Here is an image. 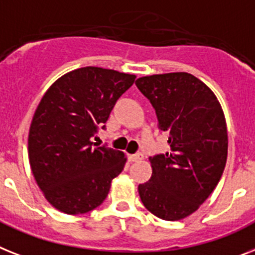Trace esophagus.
Segmentation results:
<instances>
[{
    "label": "esophagus",
    "instance_id": "obj_1",
    "mask_svg": "<svg viewBox=\"0 0 255 255\" xmlns=\"http://www.w3.org/2000/svg\"><path fill=\"white\" fill-rule=\"evenodd\" d=\"M142 158H144L142 153H137V154H132V155H129L128 159L131 160V162H137V160H141Z\"/></svg>",
    "mask_w": 255,
    "mask_h": 255
}]
</instances>
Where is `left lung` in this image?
Listing matches in <instances>:
<instances>
[{
    "label": "left lung",
    "instance_id": "obj_1",
    "mask_svg": "<svg viewBox=\"0 0 255 255\" xmlns=\"http://www.w3.org/2000/svg\"><path fill=\"white\" fill-rule=\"evenodd\" d=\"M136 85L155 109L170 145V151L150 158V180L138 185L141 202L160 219H184L213 193L226 167L223 109L210 88L188 72L142 76Z\"/></svg>",
    "mask_w": 255,
    "mask_h": 255
}]
</instances>
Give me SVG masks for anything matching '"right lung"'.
Masks as SVG:
<instances>
[{"label": "right lung", "mask_w": 255, "mask_h": 255, "mask_svg": "<svg viewBox=\"0 0 255 255\" xmlns=\"http://www.w3.org/2000/svg\"><path fill=\"white\" fill-rule=\"evenodd\" d=\"M136 76L81 67L55 80L38 104L28 133V159L38 188L57 210L92 211L108 197L127 162L123 151L93 146L115 102Z\"/></svg>", "instance_id": "right-lung-1"}]
</instances>
